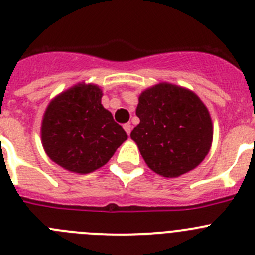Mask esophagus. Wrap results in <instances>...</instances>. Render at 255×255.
I'll return each instance as SVG.
<instances>
[{
	"label": "esophagus",
	"instance_id": "esophagus-1",
	"mask_svg": "<svg viewBox=\"0 0 255 255\" xmlns=\"http://www.w3.org/2000/svg\"><path fill=\"white\" fill-rule=\"evenodd\" d=\"M123 128H124V130H125V131H126V134L130 135V132H131V124H130V123L124 124Z\"/></svg>",
	"mask_w": 255,
	"mask_h": 255
}]
</instances>
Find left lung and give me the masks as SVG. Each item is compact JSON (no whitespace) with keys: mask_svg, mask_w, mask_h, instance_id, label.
Masks as SVG:
<instances>
[{"mask_svg":"<svg viewBox=\"0 0 255 255\" xmlns=\"http://www.w3.org/2000/svg\"><path fill=\"white\" fill-rule=\"evenodd\" d=\"M140 123L130 136L146 165L164 178H178L205 159L213 142L209 110L194 91L159 82L139 95Z\"/></svg>","mask_w":255,"mask_h":255,"instance_id":"left-lung-1","label":"left lung"}]
</instances>
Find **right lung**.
Wrapping results in <instances>:
<instances>
[{"mask_svg":"<svg viewBox=\"0 0 255 255\" xmlns=\"http://www.w3.org/2000/svg\"><path fill=\"white\" fill-rule=\"evenodd\" d=\"M101 98L100 86L79 82L55 96L46 108L41 123L43 150L65 170L93 173L128 139Z\"/></svg>","mask_w":255,"mask_h":255,"instance_id":"add662e5","label":"right lung"}]
</instances>
